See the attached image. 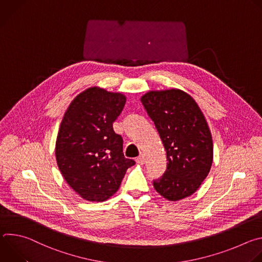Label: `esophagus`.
<instances>
[{"mask_svg": "<svg viewBox=\"0 0 262 262\" xmlns=\"http://www.w3.org/2000/svg\"><path fill=\"white\" fill-rule=\"evenodd\" d=\"M136 162H137V164H139V165H144V164H145V157H144L143 155H141L140 157L137 158Z\"/></svg>", "mask_w": 262, "mask_h": 262, "instance_id": "1", "label": "esophagus"}]
</instances>
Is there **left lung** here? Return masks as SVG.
Instances as JSON below:
<instances>
[{
  "label": "left lung",
  "instance_id": "8db88e82",
  "mask_svg": "<svg viewBox=\"0 0 262 262\" xmlns=\"http://www.w3.org/2000/svg\"><path fill=\"white\" fill-rule=\"evenodd\" d=\"M141 101L167 154V169L154 180L155 189L170 201L191 196L209 173L213 157L211 135L201 110L178 89L150 91Z\"/></svg>",
  "mask_w": 262,
  "mask_h": 262
}]
</instances>
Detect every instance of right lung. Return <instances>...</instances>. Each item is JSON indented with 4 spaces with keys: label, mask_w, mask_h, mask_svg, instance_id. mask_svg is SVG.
Wrapping results in <instances>:
<instances>
[{
    "label": "right lung",
    "mask_w": 262,
    "mask_h": 262,
    "mask_svg": "<svg viewBox=\"0 0 262 262\" xmlns=\"http://www.w3.org/2000/svg\"><path fill=\"white\" fill-rule=\"evenodd\" d=\"M125 104V96L96 87L72 100L56 143L58 167L66 182L89 201L114 195L134 160L124 158L122 137L113 122Z\"/></svg>",
    "instance_id": "obj_1"
}]
</instances>
